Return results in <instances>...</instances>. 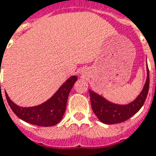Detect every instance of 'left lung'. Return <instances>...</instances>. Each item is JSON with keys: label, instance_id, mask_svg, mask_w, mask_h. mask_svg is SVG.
<instances>
[{"label": "left lung", "instance_id": "obj_1", "mask_svg": "<svg viewBox=\"0 0 156 156\" xmlns=\"http://www.w3.org/2000/svg\"><path fill=\"white\" fill-rule=\"evenodd\" d=\"M147 77L142 91L136 99L130 103L120 105L107 101L105 98L89 89L91 106L94 113L101 122L105 124H116L127 121L131 116L139 112L146 100L149 86H150V73L146 66Z\"/></svg>", "mask_w": 156, "mask_h": 156}]
</instances>
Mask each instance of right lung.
I'll return each mask as SVG.
<instances>
[{
    "label": "right lung",
    "mask_w": 156,
    "mask_h": 156,
    "mask_svg": "<svg viewBox=\"0 0 156 156\" xmlns=\"http://www.w3.org/2000/svg\"><path fill=\"white\" fill-rule=\"evenodd\" d=\"M77 80V76L70 77L49 100L35 106H19L15 104L6 93V101L12 112L23 121L40 127H52L58 123L62 118L66 111L69 93Z\"/></svg>",
    "instance_id": "add662e5"
}]
</instances>
